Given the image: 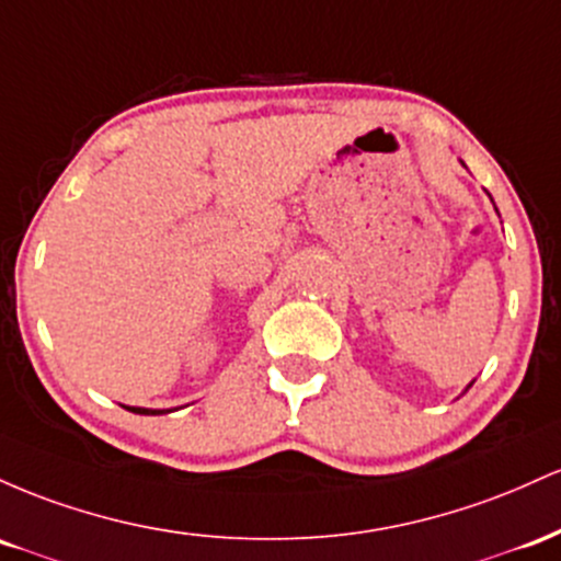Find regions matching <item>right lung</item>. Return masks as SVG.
Here are the masks:
<instances>
[{"label": "right lung", "instance_id": "right-lung-1", "mask_svg": "<svg viewBox=\"0 0 561 561\" xmlns=\"http://www.w3.org/2000/svg\"><path fill=\"white\" fill-rule=\"evenodd\" d=\"M129 411L142 413V416H159V413H163V411H148V408H129Z\"/></svg>", "mask_w": 561, "mask_h": 561}]
</instances>
